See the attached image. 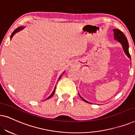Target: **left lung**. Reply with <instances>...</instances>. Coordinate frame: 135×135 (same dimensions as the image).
I'll return each mask as SVG.
<instances>
[{
	"label": "left lung",
	"mask_w": 135,
	"mask_h": 135,
	"mask_svg": "<svg viewBox=\"0 0 135 135\" xmlns=\"http://www.w3.org/2000/svg\"><path fill=\"white\" fill-rule=\"evenodd\" d=\"M114 33V38L115 40H117L119 42H120L122 45L123 46V49L124 50L125 53H126V55L128 56V57L131 60V56L130 53H129L128 51V40L127 39V37H125L124 34L121 31H120L119 29H114L113 30ZM82 99V100L85 101L86 103H88V101H86L82 98V97H80Z\"/></svg>",
	"instance_id": "obj_1"
}]
</instances>
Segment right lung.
<instances>
[{"label":"right lung","instance_id":"obj_1","mask_svg":"<svg viewBox=\"0 0 135 135\" xmlns=\"http://www.w3.org/2000/svg\"><path fill=\"white\" fill-rule=\"evenodd\" d=\"M23 28H24V27H18V29H16V30H15V31H13V33H12V36H11V38H12V37L14 36V34H15V33H16V32H18V31H21V30H22V29H23ZM55 89H54V91H53V93H52V94H51V95L50 96V97H49V98H47V99H50V98H51V97H52V96L53 95V94H54V93H55Z\"/></svg>","mask_w":135,"mask_h":135}]
</instances>
